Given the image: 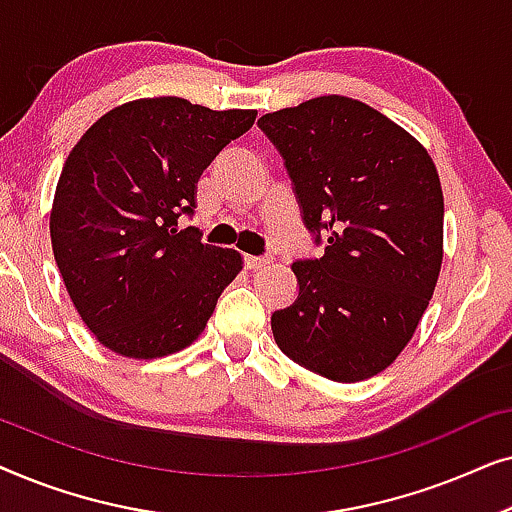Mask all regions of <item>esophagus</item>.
<instances>
[{"label":"esophagus","mask_w":512,"mask_h":512,"mask_svg":"<svg viewBox=\"0 0 512 512\" xmlns=\"http://www.w3.org/2000/svg\"><path fill=\"white\" fill-rule=\"evenodd\" d=\"M270 263V256H244V268L247 270H263Z\"/></svg>","instance_id":"esophagus-1"}]
</instances>
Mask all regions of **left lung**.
Here are the masks:
<instances>
[{"mask_svg": "<svg viewBox=\"0 0 512 512\" xmlns=\"http://www.w3.org/2000/svg\"><path fill=\"white\" fill-rule=\"evenodd\" d=\"M258 125L282 153L305 226L328 237L324 256L291 265L298 298L272 314V335L326 380H368L403 352L436 291L445 214L436 165L408 130L345 95Z\"/></svg>", "mask_w": 512, "mask_h": 512, "instance_id": "left-lung-1", "label": "left lung"}]
</instances>
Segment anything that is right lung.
<instances>
[{
    "label": "right lung",
    "instance_id": "right-lung-1",
    "mask_svg": "<svg viewBox=\"0 0 512 512\" xmlns=\"http://www.w3.org/2000/svg\"><path fill=\"white\" fill-rule=\"evenodd\" d=\"M256 109L214 111L184 97H142L83 132L62 167L51 244L65 289L97 342L128 359L193 345L242 256L179 230L198 179Z\"/></svg>",
    "mask_w": 512,
    "mask_h": 512
}]
</instances>
